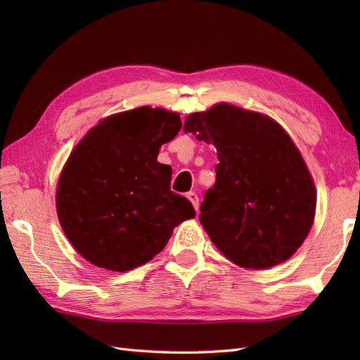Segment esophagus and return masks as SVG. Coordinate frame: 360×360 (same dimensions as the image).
Segmentation results:
<instances>
[{
	"label": "esophagus",
	"instance_id": "obj_1",
	"mask_svg": "<svg viewBox=\"0 0 360 360\" xmlns=\"http://www.w3.org/2000/svg\"><path fill=\"white\" fill-rule=\"evenodd\" d=\"M187 198L190 200V202L193 204L195 210H196V212L200 210V198H198V195H196L195 192H188V193H187Z\"/></svg>",
	"mask_w": 360,
	"mask_h": 360
}]
</instances>
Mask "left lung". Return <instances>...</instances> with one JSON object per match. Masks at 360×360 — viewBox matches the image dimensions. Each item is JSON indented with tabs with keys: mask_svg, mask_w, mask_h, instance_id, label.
I'll use <instances>...</instances> for the list:
<instances>
[{
	"mask_svg": "<svg viewBox=\"0 0 360 360\" xmlns=\"http://www.w3.org/2000/svg\"><path fill=\"white\" fill-rule=\"evenodd\" d=\"M184 129L217 147V182L200 207L215 246L246 269L286 262L308 236L317 200L307 164L285 129L227 103L190 114Z\"/></svg>",
	"mask_w": 360,
	"mask_h": 360,
	"instance_id": "left-lung-1",
	"label": "left lung"
}]
</instances>
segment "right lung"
I'll use <instances>...</instances> for the list:
<instances>
[{
  "label": "right lung",
  "mask_w": 360,
  "mask_h": 360,
  "mask_svg": "<svg viewBox=\"0 0 360 360\" xmlns=\"http://www.w3.org/2000/svg\"><path fill=\"white\" fill-rule=\"evenodd\" d=\"M179 129V114L141 106L106 117L74 148L58 181L57 215L89 263L131 271L195 217L192 202L170 190L172 167L158 162L160 145Z\"/></svg>",
  "instance_id": "right-lung-1"
}]
</instances>
